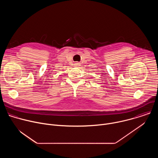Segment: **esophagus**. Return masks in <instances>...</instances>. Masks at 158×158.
Wrapping results in <instances>:
<instances>
[{"mask_svg": "<svg viewBox=\"0 0 158 158\" xmlns=\"http://www.w3.org/2000/svg\"><path fill=\"white\" fill-rule=\"evenodd\" d=\"M74 65H75L76 67H78V66L80 65V64H79V62H76V63L74 64Z\"/></svg>", "mask_w": 158, "mask_h": 158, "instance_id": "1", "label": "esophagus"}]
</instances>
